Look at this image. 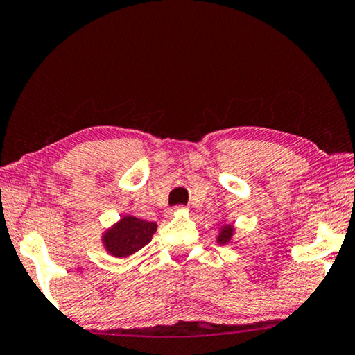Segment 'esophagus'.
Returning a JSON list of instances; mask_svg holds the SVG:
<instances>
[{
    "label": "esophagus",
    "mask_w": 355,
    "mask_h": 355,
    "mask_svg": "<svg viewBox=\"0 0 355 355\" xmlns=\"http://www.w3.org/2000/svg\"><path fill=\"white\" fill-rule=\"evenodd\" d=\"M181 212H185V207L178 206V207H174V209L170 210V214H181Z\"/></svg>",
    "instance_id": "34e87169"
}]
</instances>
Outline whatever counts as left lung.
Segmentation results:
<instances>
[{"label": "left lung", "mask_w": 355, "mask_h": 355, "mask_svg": "<svg viewBox=\"0 0 355 355\" xmlns=\"http://www.w3.org/2000/svg\"><path fill=\"white\" fill-rule=\"evenodd\" d=\"M234 235H235V226L232 223H225V225L218 229V234H216V243L218 245L231 243L234 240Z\"/></svg>", "instance_id": "left-lung-1"}]
</instances>
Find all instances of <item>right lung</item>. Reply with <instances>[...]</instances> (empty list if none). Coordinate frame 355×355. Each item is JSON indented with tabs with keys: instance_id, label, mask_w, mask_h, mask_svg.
<instances>
[{
	"instance_id": "right-lung-1",
	"label": "right lung",
	"mask_w": 355,
	"mask_h": 355,
	"mask_svg": "<svg viewBox=\"0 0 355 355\" xmlns=\"http://www.w3.org/2000/svg\"><path fill=\"white\" fill-rule=\"evenodd\" d=\"M155 231L157 223H149L130 214H123L120 220L103 231L101 246L112 257L129 259L151 241Z\"/></svg>"
}]
</instances>
